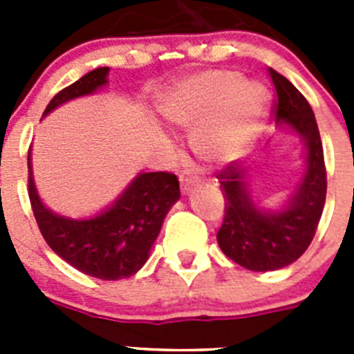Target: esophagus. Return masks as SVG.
Segmentation results:
<instances>
[{"label":"esophagus","mask_w":354,"mask_h":354,"mask_svg":"<svg viewBox=\"0 0 354 354\" xmlns=\"http://www.w3.org/2000/svg\"><path fill=\"white\" fill-rule=\"evenodd\" d=\"M195 183L196 177H193V175H180V189H183L184 193L189 192V189L195 186Z\"/></svg>","instance_id":"esophagus-1"}]
</instances>
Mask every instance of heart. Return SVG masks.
I'll list each match as a JSON object with an SVG mask.
<instances>
[{
    "label": "heart",
    "mask_w": 354,
    "mask_h": 354,
    "mask_svg": "<svg viewBox=\"0 0 354 354\" xmlns=\"http://www.w3.org/2000/svg\"><path fill=\"white\" fill-rule=\"evenodd\" d=\"M268 104L261 83H243L234 71H207L177 84L165 101V115L193 127V149L207 161L228 158L245 145Z\"/></svg>",
    "instance_id": "heart-1"
}]
</instances>
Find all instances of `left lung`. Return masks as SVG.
Segmentation results:
<instances>
[{
	"mask_svg": "<svg viewBox=\"0 0 354 354\" xmlns=\"http://www.w3.org/2000/svg\"><path fill=\"white\" fill-rule=\"evenodd\" d=\"M277 99L271 113L301 134L306 170L289 205L280 212L259 211L243 184L246 168L228 162L216 174L225 198V216L216 234L221 252L250 271H273L298 261L317 230L326 200V167L314 111L287 77L270 67Z\"/></svg>",
	"mask_w": 354,
	"mask_h": 354,
	"instance_id": "1",
	"label": "left lung"
}]
</instances>
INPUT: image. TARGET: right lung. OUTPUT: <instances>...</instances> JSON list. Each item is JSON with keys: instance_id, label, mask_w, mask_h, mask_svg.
<instances>
[{"instance_id": "right-lung-1", "label": "right lung", "mask_w": 354, "mask_h": 354, "mask_svg": "<svg viewBox=\"0 0 354 354\" xmlns=\"http://www.w3.org/2000/svg\"><path fill=\"white\" fill-rule=\"evenodd\" d=\"M108 67H99L68 84L51 99L44 115L88 95L106 84ZM28 196L39 230L49 248L81 273L101 280L133 277L149 259L162 220L179 200V179L170 171L140 174L108 211L90 220H68L46 209L31 179L28 152Z\"/></svg>"}]
</instances>
